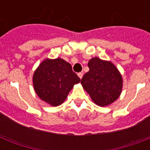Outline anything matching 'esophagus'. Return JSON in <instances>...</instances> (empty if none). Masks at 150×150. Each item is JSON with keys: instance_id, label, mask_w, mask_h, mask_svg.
Masks as SVG:
<instances>
[{"instance_id": "obj_1", "label": "esophagus", "mask_w": 150, "mask_h": 150, "mask_svg": "<svg viewBox=\"0 0 150 150\" xmlns=\"http://www.w3.org/2000/svg\"><path fill=\"white\" fill-rule=\"evenodd\" d=\"M78 76L79 77L80 79H82V76H83V73L82 72H79V73H78Z\"/></svg>"}]
</instances>
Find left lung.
<instances>
[{
  "instance_id": "left-lung-1",
  "label": "left lung",
  "mask_w": 150,
  "mask_h": 150,
  "mask_svg": "<svg viewBox=\"0 0 150 150\" xmlns=\"http://www.w3.org/2000/svg\"><path fill=\"white\" fill-rule=\"evenodd\" d=\"M89 71L81 80L83 89L100 107H107L118 98L122 91V75L111 61L93 57L88 63Z\"/></svg>"
}]
</instances>
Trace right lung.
<instances>
[{"label": "right lung", "mask_w": 150, "mask_h": 150, "mask_svg": "<svg viewBox=\"0 0 150 150\" xmlns=\"http://www.w3.org/2000/svg\"><path fill=\"white\" fill-rule=\"evenodd\" d=\"M80 81L70 64L60 57L43 60L33 76L37 96L53 107L63 103L73 86Z\"/></svg>", "instance_id": "add662e5"}]
</instances>
